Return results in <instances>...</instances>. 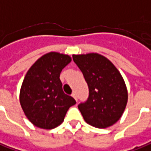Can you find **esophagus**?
<instances>
[{
  "mask_svg": "<svg viewBox=\"0 0 151 151\" xmlns=\"http://www.w3.org/2000/svg\"><path fill=\"white\" fill-rule=\"evenodd\" d=\"M72 96L74 98V99H75L76 101H78V97H77V95H76L75 93H73V94H72Z\"/></svg>",
  "mask_w": 151,
  "mask_h": 151,
  "instance_id": "esophagus-1",
  "label": "esophagus"
}]
</instances>
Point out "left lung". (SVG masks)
<instances>
[{
	"label": "left lung",
	"instance_id": "obj_1",
	"mask_svg": "<svg viewBox=\"0 0 151 151\" xmlns=\"http://www.w3.org/2000/svg\"><path fill=\"white\" fill-rule=\"evenodd\" d=\"M83 73L89 95L78 104L86 123L99 129L109 127L122 116L128 101L125 83L115 66L99 53L73 55Z\"/></svg>",
	"mask_w": 151,
	"mask_h": 151
}]
</instances>
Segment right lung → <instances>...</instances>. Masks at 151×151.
I'll return each instance as SVG.
<instances>
[{
  "instance_id": "1",
  "label": "right lung",
  "mask_w": 151,
  "mask_h": 151,
  "mask_svg": "<svg viewBox=\"0 0 151 151\" xmlns=\"http://www.w3.org/2000/svg\"><path fill=\"white\" fill-rule=\"evenodd\" d=\"M70 56L51 52L32 66L24 78L20 104L29 121L37 127L51 129L64 120L67 111L76 104L63 90L59 77L71 62Z\"/></svg>"
}]
</instances>
